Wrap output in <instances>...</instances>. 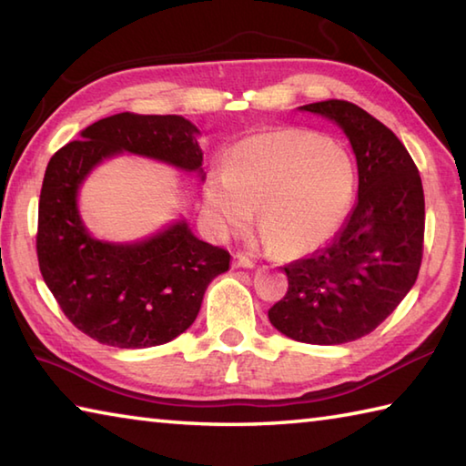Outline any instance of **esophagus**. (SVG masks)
I'll use <instances>...</instances> for the list:
<instances>
[{
    "instance_id": "obj_1",
    "label": "esophagus",
    "mask_w": 466,
    "mask_h": 466,
    "mask_svg": "<svg viewBox=\"0 0 466 466\" xmlns=\"http://www.w3.org/2000/svg\"><path fill=\"white\" fill-rule=\"evenodd\" d=\"M233 268H241V269H253L255 263L247 258L243 253H237L233 255Z\"/></svg>"
}]
</instances>
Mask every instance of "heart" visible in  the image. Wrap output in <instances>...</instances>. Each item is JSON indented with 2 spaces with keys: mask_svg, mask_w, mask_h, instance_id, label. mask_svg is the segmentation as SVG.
I'll return each instance as SVG.
<instances>
[{
  "mask_svg": "<svg viewBox=\"0 0 466 466\" xmlns=\"http://www.w3.org/2000/svg\"><path fill=\"white\" fill-rule=\"evenodd\" d=\"M356 183L346 150L311 132L271 130L241 140L229 168L213 170L205 205L223 233L245 229L258 208L263 243L281 258H301L344 225Z\"/></svg>",
  "mask_w": 466,
  "mask_h": 466,
  "instance_id": "1",
  "label": "heart"
}]
</instances>
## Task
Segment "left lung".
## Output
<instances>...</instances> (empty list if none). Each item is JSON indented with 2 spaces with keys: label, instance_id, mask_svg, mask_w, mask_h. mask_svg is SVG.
<instances>
[{
  "label": "left lung",
  "instance_id": "left-lung-1",
  "mask_svg": "<svg viewBox=\"0 0 466 466\" xmlns=\"http://www.w3.org/2000/svg\"><path fill=\"white\" fill-rule=\"evenodd\" d=\"M334 122L358 165V201L326 247L286 265V298L271 326L303 344L336 346L376 329L419 278L424 193L414 160L390 128L346 100L299 106Z\"/></svg>",
  "mask_w": 466,
  "mask_h": 466
}]
</instances>
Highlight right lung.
<instances>
[{"label": "right lung", "mask_w": 466, "mask_h": 466, "mask_svg": "<svg viewBox=\"0 0 466 466\" xmlns=\"http://www.w3.org/2000/svg\"><path fill=\"white\" fill-rule=\"evenodd\" d=\"M198 130L177 114H114L80 132L47 163L37 211V261L72 324L114 348L160 346L193 326L203 296L231 255L191 231L185 217L137 241L94 237L78 207L104 160L132 155L205 180Z\"/></svg>", "instance_id": "1"}]
</instances>
